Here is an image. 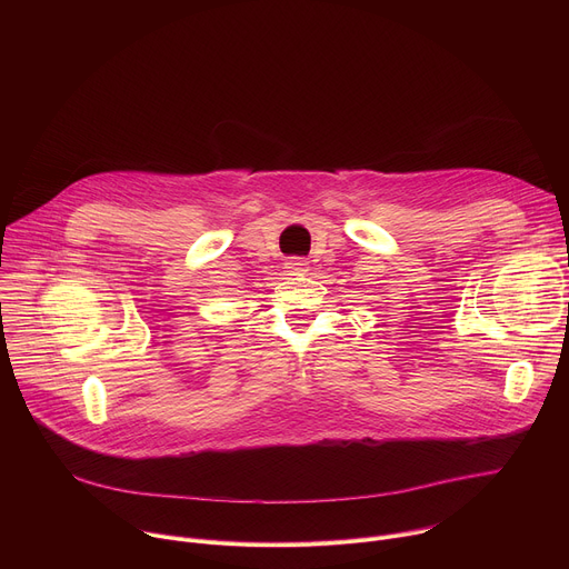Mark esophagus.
Wrapping results in <instances>:
<instances>
[{
	"label": "esophagus",
	"mask_w": 569,
	"mask_h": 569,
	"mask_svg": "<svg viewBox=\"0 0 569 569\" xmlns=\"http://www.w3.org/2000/svg\"><path fill=\"white\" fill-rule=\"evenodd\" d=\"M283 266H286V270H288L290 274H306V272H308V268H306L308 263H306L303 259H290V261H286Z\"/></svg>",
	"instance_id": "esophagus-1"
}]
</instances>
